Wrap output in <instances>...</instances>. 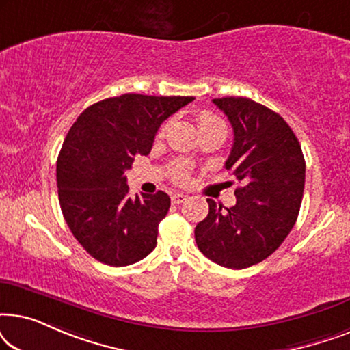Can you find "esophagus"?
<instances>
[{"label": "esophagus", "instance_id": "esophagus-1", "mask_svg": "<svg viewBox=\"0 0 350 350\" xmlns=\"http://www.w3.org/2000/svg\"><path fill=\"white\" fill-rule=\"evenodd\" d=\"M186 199H188V196H186V194H183V193H175L174 196H172V204H175V205L183 204Z\"/></svg>", "mask_w": 350, "mask_h": 350}]
</instances>
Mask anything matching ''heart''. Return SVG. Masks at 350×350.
<instances>
[{"mask_svg":"<svg viewBox=\"0 0 350 350\" xmlns=\"http://www.w3.org/2000/svg\"><path fill=\"white\" fill-rule=\"evenodd\" d=\"M198 122H199L200 131H202V129H208V127H215V126H224L221 119H219L217 114H213L210 111L200 113L198 116ZM165 129H167V126L161 127L159 135H164ZM172 176H174L175 181L183 183V181L189 178V165L185 164V162H176V164L172 167Z\"/></svg>","mask_w":350,"mask_h":350,"instance_id":"heart-1","label":"heart"}]
</instances>
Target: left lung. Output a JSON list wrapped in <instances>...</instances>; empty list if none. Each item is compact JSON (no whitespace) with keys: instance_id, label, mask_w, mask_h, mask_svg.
I'll return each mask as SVG.
<instances>
[{"instance_id":"8db88e82","label":"left lung","mask_w":350,"mask_h":350,"mask_svg":"<svg viewBox=\"0 0 350 350\" xmlns=\"http://www.w3.org/2000/svg\"><path fill=\"white\" fill-rule=\"evenodd\" d=\"M212 102L234 131L224 167L239 183L237 202L226 208L207 199L208 215L194 229L196 243L217 265L245 269L272 255L295 226L306 162L298 138L280 114L245 97Z\"/></svg>"}]
</instances>
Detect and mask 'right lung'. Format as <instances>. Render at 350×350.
Segmentation results:
<instances>
[{
  "mask_svg": "<svg viewBox=\"0 0 350 350\" xmlns=\"http://www.w3.org/2000/svg\"><path fill=\"white\" fill-rule=\"evenodd\" d=\"M194 97L124 94L85 108L57 159L62 213L84 250L121 267L154 250L157 228L170 207L164 191L129 196L126 170L150 154L157 129Z\"/></svg>",
  "mask_w": 350,
  "mask_h": 350,
  "instance_id": "add662e5",
  "label": "right lung"
}]
</instances>
